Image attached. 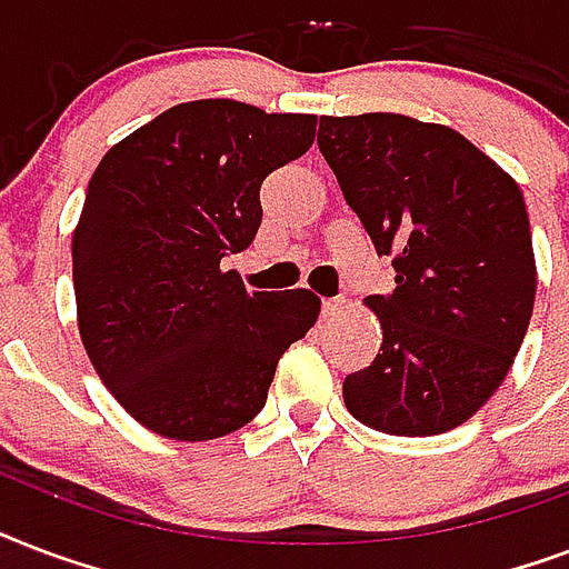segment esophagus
I'll return each mask as SVG.
<instances>
[{
  "mask_svg": "<svg viewBox=\"0 0 569 569\" xmlns=\"http://www.w3.org/2000/svg\"><path fill=\"white\" fill-rule=\"evenodd\" d=\"M341 308H345V299H323V315L326 317L338 315Z\"/></svg>",
  "mask_w": 569,
  "mask_h": 569,
  "instance_id": "obj_1",
  "label": "esophagus"
}]
</instances>
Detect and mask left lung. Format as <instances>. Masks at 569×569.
<instances>
[{
  "label": "left lung",
  "instance_id": "8db88e82",
  "mask_svg": "<svg viewBox=\"0 0 569 569\" xmlns=\"http://www.w3.org/2000/svg\"><path fill=\"white\" fill-rule=\"evenodd\" d=\"M320 153L395 290L368 297L380 353L345 403L391 436H436L496 395L535 308L537 267L519 183L466 136L398 112L323 116Z\"/></svg>",
  "mask_w": 569,
  "mask_h": 569
}]
</instances>
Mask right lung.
<instances>
[{
  "instance_id": "right-lung-1",
  "label": "right lung",
  "mask_w": 569,
  "mask_h": 569,
  "mask_svg": "<svg viewBox=\"0 0 569 569\" xmlns=\"http://www.w3.org/2000/svg\"><path fill=\"white\" fill-rule=\"evenodd\" d=\"M317 116L207 97L109 148L73 228L77 326L109 395L151 433L207 442L267 403L315 326L306 288L246 290L224 254L261 224V183L315 142Z\"/></svg>"
}]
</instances>
